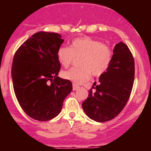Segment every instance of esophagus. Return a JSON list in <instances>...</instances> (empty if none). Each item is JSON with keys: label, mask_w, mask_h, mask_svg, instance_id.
I'll return each instance as SVG.
<instances>
[{"label": "esophagus", "mask_w": 151, "mask_h": 151, "mask_svg": "<svg viewBox=\"0 0 151 151\" xmlns=\"http://www.w3.org/2000/svg\"><path fill=\"white\" fill-rule=\"evenodd\" d=\"M79 88V86H78L77 85H76V84H73V91H76L77 89Z\"/></svg>", "instance_id": "esophagus-1"}]
</instances>
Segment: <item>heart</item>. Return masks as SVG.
I'll list each match as a JSON object with an SVG mask.
<instances>
[{"label": "heart", "mask_w": 151, "mask_h": 151, "mask_svg": "<svg viewBox=\"0 0 151 151\" xmlns=\"http://www.w3.org/2000/svg\"><path fill=\"white\" fill-rule=\"evenodd\" d=\"M57 59L64 67L70 66L78 59V68L62 73L63 78L76 85L88 81L91 73L94 76H102L107 71L113 57L111 47L101 41L88 36L78 37L71 41L70 47H60L57 53Z\"/></svg>", "instance_id": "heart-1"}]
</instances>
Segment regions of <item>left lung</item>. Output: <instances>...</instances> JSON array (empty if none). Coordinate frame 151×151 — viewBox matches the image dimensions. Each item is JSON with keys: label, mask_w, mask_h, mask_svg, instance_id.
Masks as SVG:
<instances>
[{"label": "left lung", "mask_w": 151, "mask_h": 151, "mask_svg": "<svg viewBox=\"0 0 151 151\" xmlns=\"http://www.w3.org/2000/svg\"><path fill=\"white\" fill-rule=\"evenodd\" d=\"M94 82L88 97L82 103L86 115L99 122L110 121L121 113L127 104L134 78V60L125 44L119 42L113 49L110 66Z\"/></svg>", "instance_id": "obj_1"}]
</instances>
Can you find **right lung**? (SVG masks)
I'll return each mask as SVG.
<instances>
[{"mask_svg": "<svg viewBox=\"0 0 151 151\" xmlns=\"http://www.w3.org/2000/svg\"><path fill=\"white\" fill-rule=\"evenodd\" d=\"M63 42L60 35L39 32L26 40L13 57L11 76L16 97L23 111L35 120L57 116L73 90L70 81L57 76L60 63L57 53Z\"/></svg>", "mask_w": 151, "mask_h": 151, "instance_id": "add662e5", "label": "right lung"}]
</instances>
